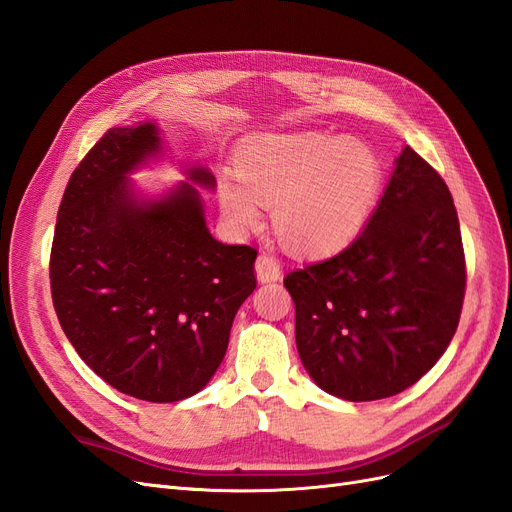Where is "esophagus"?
<instances>
[{
	"mask_svg": "<svg viewBox=\"0 0 512 512\" xmlns=\"http://www.w3.org/2000/svg\"><path fill=\"white\" fill-rule=\"evenodd\" d=\"M280 275H282V265H280V260H277L273 254L262 252L256 258V277H258V282H262V284L277 282V280H280Z\"/></svg>",
	"mask_w": 512,
	"mask_h": 512,
	"instance_id": "34e87169",
	"label": "esophagus"
}]
</instances>
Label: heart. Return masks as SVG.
Returning <instances> with one entry per match:
<instances>
[{
  "instance_id": "1",
  "label": "heart",
  "mask_w": 512,
  "mask_h": 512,
  "mask_svg": "<svg viewBox=\"0 0 512 512\" xmlns=\"http://www.w3.org/2000/svg\"><path fill=\"white\" fill-rule=\"evenodd\" d=\"M243 183L224 177L220 203L239 228L260 222L273 207V224L292 250L331 252L359 235L382 188V164L359 138L327 132L262 134L237 151Z\"/></svg>"
}]
</instances>
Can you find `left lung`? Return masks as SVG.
<instances>
[{"instance_id": "obj_1", "label": "left lung", "mask_w": 512, "mask_h": 512, "mask_svg": "<svg viewBox=\"0 0 512 512\" xmlns=\"http://www.w3.org/2000/svg\"><path fill=\"white\" fill-rule=\"evenodd\" d=\"M284 286L301 363L322 391L346 401L406 391L451 344L466 292L444 179L406 145L361 235Z\"/></svg>"}]
</instances>
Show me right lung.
I'll use <instances>...</instances> for the list:
<instances>
[{
	"label": "right lung",
	"mask_w": 512,
	"mask_h": 512,
	"mask_svg": "<svg viewBox=\"0 0 512 512\" xmlns=\"http://www.w3.org/2000/svg\"><path fill=\"white\" fill-rule=\"evenodd\" d=\"M164 156L156 121L108 130L68 181L51 250L70 344L113 389L153 404L196 395L218 371L258 254L211 237L207 166H183L188 181L158 196L136 188L130 175Z\"/></svg>",
	"instance_id": "right-lung-1"
}]
</instances>
